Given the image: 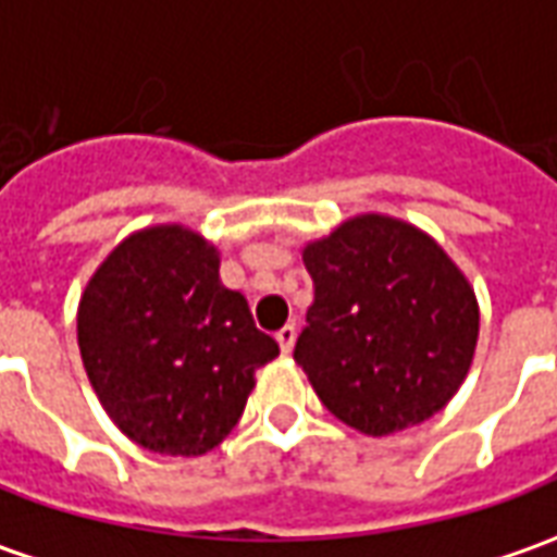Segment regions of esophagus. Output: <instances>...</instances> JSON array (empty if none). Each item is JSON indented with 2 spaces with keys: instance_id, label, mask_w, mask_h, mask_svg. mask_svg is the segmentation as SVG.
I'll return each instance as SVG.
<instances>
[{
  "instance_id": "esophagus-1",
  "label": "esophagus",
  "mask_w": 557,
  "mask_h": 557,
  "mask_svg": "<svg viewBox=\"0 0 557 557\" xmlns=\"http://www.w3.org/2000/svg\"><path fill=\"white\" fill-rule=\"evenodd\" d=\"M295 337H298V327H295V325L280 327L277 343H280V349H283V355H289V351L295 349Z\"/></svg>"
}]
</instances>
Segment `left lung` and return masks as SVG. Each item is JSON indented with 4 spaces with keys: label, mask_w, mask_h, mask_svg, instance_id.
<instances>
[{
    "label": "left lung",
    "mask_w": 557,
    "mask_h": 557,
    "mask_svg": "<svg viewBox=\"0 0 557 557\" xmlns=\"http://www.w3.org/2000/svg\"><path fill=\"white\" fill-rule=\"evenodd\" d=\"M315 286L295 343L331 414L363 435L442 411L478 349L480 307L442 244L406 220L355 214L301 250Z\"/></svg>",
    "instance_id": "obj_1"
}]
</instances>
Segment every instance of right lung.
<instances>
[{"label": "right lung", "mask_w": 557, "mask_h": 557, "mask_svg": "<svg viewBox=\"0 0 557 557\" xmlns=\"http://www.w3.org/2000/svg\"><path fill=\"white\" fill-rule=\"evenodd\" d=\"M79 358L103 411L151 454L202 456L242 418L280 355L247 298L220 283L214 244L182 223L127 235L77 307Z\"/></svg>", "instance_id": "add662e5"}]
</instances>
